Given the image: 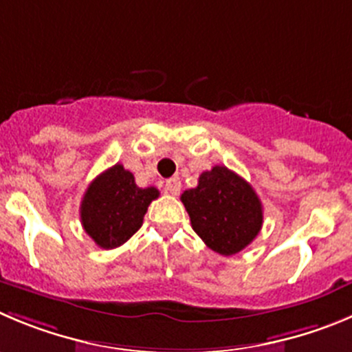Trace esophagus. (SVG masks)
Returning a JSON list of instances; mask_svg holds the SVG:
<instances>
[{"mask_svg":"<svg viewBox=\"0 0 352 352\" xmlns=\"http://www.w3.org/2000/svg\"><path fill=\"white\" fill-rule=\"evenodd\" d=\"M180 189H182V184H180V180L177 179V177H172V179L166 180V184H165V191L166 192L177 196L180 192Z\"/></svg>","mask_w":352,"mask_h":352,"instance_id":"esophagus-1","label":"esophagus"}]
</instances>
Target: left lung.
<instances>
[{"label": "left lung", "instance_id": "left-lung-1", "mask_svg": "<svg viewBox=\"0 0 352 352\" xmlns=\"http://www.w3.org/2000/svg\"><path fill=\"white\" fill-rule=\"evenodd\" d=\"M196 234L221 255H234L261 232L264 213L254 187L245 179L215 165L203 172L195 189L180 196Z\"/></svg>", "mask_w": 352, "mask_h": 352}]
</instances>
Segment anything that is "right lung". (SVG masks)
I'll return each mask as SVG.
<instances>
[{"mask_svg":"<svg viewBox=\"0 0 352 352\" xmlns=\"http://www.w3.org/2000/svg\"><path fill=\"white\" fill-rule=\"evenodd\" d=\"M157 196L156 187H139L133 173L118 163L88 186L80 206L81 224L100 248L111 250L139 231L147 206Z\"/></svg>","mask_w":352,"mask_h":352,"instance_id":"right-lung-1","label":"right lung"}]
</instances>
